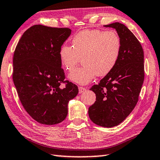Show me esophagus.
I'll use <instances>...</instances> for the list:
<instances>
[{
	"label": "esophagus",
	"mask_w": 160,
	"mask_h": 160,
	"mask_svg": "<svg viewBox=\"0 0 160 160\" xmlns=\"http://www.w3.org/2000/svg\"><path fill=\"white\" fill-rule=\"evenodd\" d=\"M78 89H79V93H82L86 91V89L82 87H78Z\"/></svg>",
	"instance_id": "obj_1"
}]
</instances>
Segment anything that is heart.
<instances>
[{
  "mask_svg": "<svg viewBox=\"0 0 160 160\" xmlns=\"http://www.w3.org/2000/svg\"><path fill=\"white\" fill-rule=\"evenodd\" d=\"M72 45L61 46L59 56L62 66L69 71L82 59L84 65L69 75L71 81L80 84L89 83L96 75L105 76L111 72L122 51L121 38L114 30H83L73 37Z\"/></svg>",
  "mask_w": 160,
  "mask_h": 160,
  "instance_id": "obj_1",
  "label": "heart"
}]
</instances>
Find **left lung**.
<instances>
[{
    "instance_id": "1",
    "label": "left lung",
    "mask_w": 160,
    "mask_h": 160,
    "mask_svg": "<svg viewBox=\"0 0 160 160\" xmlns=\"http://www.w3.org/2000/svg\"><path fill=\"white\" fill-rule=\"evenodd\" d=\"M104 27L116 30L122 51L111 72L90 89L96 93V101L89 108V116L96 124L111 128L123 122L137 104L144 79V52L136 37L123 24Z\"/></svg>"
}]
</instances>
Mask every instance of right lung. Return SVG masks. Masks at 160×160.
I'll return each mask as SVG.
<instances>
[{
	"instance_id": "1",
	"label": "right lung",
	"mask_w": 160,
	"mask_h": 160,
	"mask_svg": "<svg viewBox=\"0 0 160 160\" xmlns=\"http://www.w3.org/2000/svg\"><path fill=\"white\" fill-rule=\"evenodd\" d=\"M69 28L35 25L26 30L13 57V81L21 104L33 120L53 125L66 118L68 102L78 93L65 80L59 51ZM61 83L66 85L63 89Z\"/></svg>"
}]
</instances>
